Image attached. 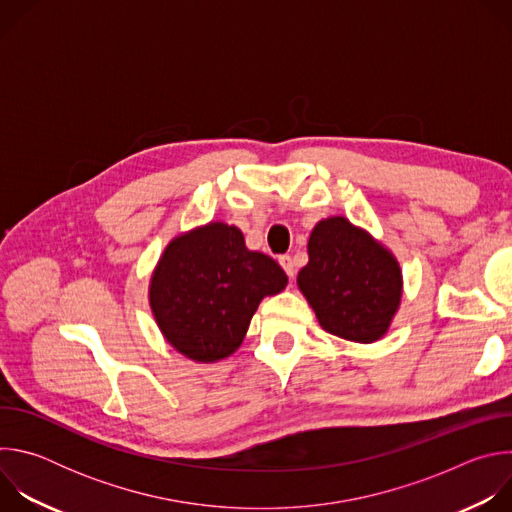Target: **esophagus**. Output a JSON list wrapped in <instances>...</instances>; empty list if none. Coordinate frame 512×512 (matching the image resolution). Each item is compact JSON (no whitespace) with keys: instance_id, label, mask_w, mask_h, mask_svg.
I'll list each match as a JSON object with an SVG mask.
<instances>
[{"instance_id":"34e87169","label":"esophagus","mask_w":512,"mask_h":512,"mask_svg":"<svg viewBox=\"0 0 512 512\" xmlns=\"http://www.w3.org/2000/svg\"><path fill=\"white\" fill-rule=\"evenodd\" d=\"M279 263H281L283 271L287 273V277H294V275H296V265H294V259H291L289 255H281V257H279Z\"/></svg>"}]
</instances>
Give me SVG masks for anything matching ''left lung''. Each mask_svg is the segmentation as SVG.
<instances>
[{
	"mask_svg": "<svg viewBox=\"0 0 512 512\" xmlns=\"http://www.w3.org/2000/svg\"><path fill=\"white\" fill-rule=\"evenodd\" d=\"M298 275L320 326L354 342L379 340L399 306L397 261L367 233L334 216L316 225Z\"/></svg>",
	"mask_w": 512,
	"mask_h": 512,
	"instance_id": "1",
	"label": "left lung"
}]
</instances>
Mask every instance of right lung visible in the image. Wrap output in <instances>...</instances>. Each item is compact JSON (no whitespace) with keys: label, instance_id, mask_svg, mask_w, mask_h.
<instances>
[{"label":"right lung","instance_id":"obj_1","mask_svg":"<svg viewBox=\"0 0 512 512\" xmlns=\"http://www.w3.org/2000/svg\"><path fill=\"white\" fill-rule=\"evenodd\" d=\"M285 283L277 261L249 251L237 227L212 223L168 245L150 302L168 342L188 358L210 362L241 346L259 302Z\"/></svg>","mask_w":512,"mask_h":512}]
</instances>
